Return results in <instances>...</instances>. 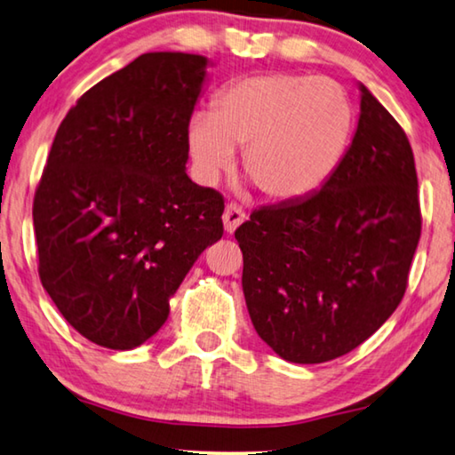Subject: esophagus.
<instances>
[{"mask_svg":"<svg viewBox=\"0 0 455 455\" xmlns=\"http://www.w3.org/2000/svg\"><path fill=\"white\" fill-rule=\"evenodd\" d=\"M243 220H245V212L242 210V205L229 201V204L226 205V212H223V228H226V232L234 234L235 228L240 226Z\"/></svg>","mask_w":455,"mask_h":455,"instance_id":"obj_1","label":"esophagus"}]
</instances>
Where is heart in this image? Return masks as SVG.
<instances>
[{"mask_svg": "<svg viewBox=\"0 0 455 455\" xmlns=\"http://www.w3.org/2000/svg\"><path fill=\"white\" fill-rule=\"evenodd\" d=\"M351 126V104L332 80L258 74L229 84L213 113L197 110L189 118L188 147L205 183L232 165L234 148H243V173L264 197L286 201L329 179Z\"/></svg>", "mask_w": 455, "mask_h": 455, "instance_id": "obj_1", "label": "heart"}]
</instances>
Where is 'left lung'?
Returning a JSON list of instances; mask_svg holds the SVG:
<instances>
[{
  "label": "left lung",
  "instance_id": "left-lung-1",
  "mask_svg": "<svg viewBox=\"0 0 455 455\" xmlns=\"http://www.w3.org/2000/svg\"><path fill=\"white\" fill-rule=\"evenodd\" d=\"M361 92L353 143L323 188L259 207L235 229L251 324L290 363L332 361L381 329L403 300L419 243L411 145Z\"/></svg>",
  "mask_w": 455,
  "mask_h": 455
}]
</instances>
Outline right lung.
<instances>
[{
  "mask_svg": "<svg viewBox=\"0 0 455 455\" xmlns=\"http://www.w3.org/2000/svg\"><path fill=\"white\" fill-rule=\"evenodd\" d=\"M207 58L148 52L60 123L34 196L42 286L82 337L129 351L223 235V196L185 173Z\"/></svg>",
  "mask_w": 455,
  "mask_h": 455,
  "instance_id": "right-lung-1",
  "label": "right lung"
}]
</instances>
